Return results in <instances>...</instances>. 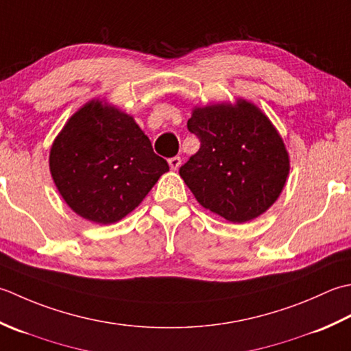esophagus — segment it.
I'll return each mask as SVG.
<instances>
[{"label": "esophagus", "instance_id": "34e87169", "mask_svg": "<svg viewBox=\"0 0 351 351\" xmlns=\"http://www.w3.org/2000/svg\"><path fill=\"white\" fill-rule=\"evenodd\" d=\"M168 163H169V168L173 169V171H177L178 168H180V165H182V159L178 156H176V157H171V159L168 160Z\"/></svg>", "mask_w": 351, "mask_h": 351}]
</instances>
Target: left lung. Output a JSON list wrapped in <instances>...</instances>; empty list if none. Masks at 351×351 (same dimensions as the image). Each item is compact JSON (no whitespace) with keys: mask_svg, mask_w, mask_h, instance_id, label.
I'll use <instances>...</instances> for the list:
<instances>
[{"mask_svg":"<svg viewBox=\"0 0 351 351\" xmlns=\"http://www.w3.org/2000/svg\"><path fill=\"white\" fill-rule=\"evenodd\" d=\"M188 130L202 145L178 173L204 209L241 224L276 203L289 174V156L259 107L242 98L195 107Z\"/></svg>","mask_w":351,"mask_h":351,"instance_id":"1","label":"left lung"}]
</instances>
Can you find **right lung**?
Returning a JSON list of instances; mask_svg holds the SVG:
<instances>
[{
  "label": "right lung",
  "instance_id": "1",
  "mask_svg": "<svg viewBox=\"0 0 351 351\" xmlns=\"http://www.w3.org/2000/svg\"><path fill=\"white\" fill-rule=\"evenodd\" d=\"M168 169L133 117L99 99L68 119L49 152L57 191L77 215L97 224L128 215Z\"/></svg>",
  "mask_w": 351,
  "mask_h": 351
}]
</instances>
